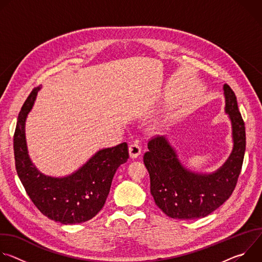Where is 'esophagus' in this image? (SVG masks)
<instances>
[{"label":"esophagus","mask_w":262,"mask_h":262,"mask_svg":"<svg viewBox=\"0 0 262 262\" xmlns=\"http://www.w3.org/2000/svg\"><path fill=\"white\" fill-rule=\"evenodd\" d=\"M128 151H129V156L132 159H136L138 158L140 155H141V151H142V148L139 144L137 143H133L129 145L128 147Z\"/></svg>","instance_id":"obj_1"}]
</instances>
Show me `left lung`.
Listing matches in <instances>:
<instances>
[{
    "instance_id": "obj_1",
    "label": "left lung",
    "mask_w": 262,
    "mask_h": 262,
    "mask_svg": "<svg viewBox=\"0 0 262 262\" xmlns=\"http://www.w3.org/2000/svg\"><path fill=\"white\" fill-rule=\"evenodd\" d=\"M224 94L225 111L232 125L233 149L225 164L215 172L201 174L185 169L165 137H156L148 142V151L143 160L150 176V193L156 204L170 217H204L229 199L235 189L246 151V130L230 86L224 85Z\"/></svg>"
}]
</instances>
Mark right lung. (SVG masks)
<instances>
[{
    "label": "right lung",
    "instance_id": "right-lung-1",
    "mask_svg": "<svg viewBox=\"0 0 262 262\" xmlns=\"http://www.w3.org/2000/svg\"><path fill=\"white\" fill-rule=\"evenodd\" d=\"M39 87L26 99L13 136L15 168L24 188L46 216L62 224H79L95 216L103 207L112 180L118 167L128 159L127 144L104 148L83 167L66 177L42 174L31 162L25 135V123Z\"/></svg>",
    "mask_w": 262,
    "mask_h": 262
}]
</instances>
